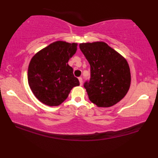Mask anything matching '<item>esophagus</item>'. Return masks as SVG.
<instances>
[{"instance_id":"esophagus-1","label":"esophagus","mask_w":158,"mask_h":158,"mask_svg":"<svg viewBox=\"0 0 158 158\" xmlns=\"http://www.w3.org/2000/svg\"><path fill=\"white\" fill-rule=\"evenodd\" d=\"M79 83H80V85H82V82H83L82 78L79 77Z\"/></svg>"}]
</instances>
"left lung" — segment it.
Returning <instances> with one entry per match:
<instances>
[{"label": "left lung", "instance_id": "obj_1", "mask_svg": "<svg viewBox=\"0 0 158 158\" xmlns=\"http://www.w3.org/2000/svg\"><path fill=\"white\" fill-rule=\"evenodd\" d=\"M79 48L90 65V78L84 83L88 98L98 107L119 102L131 85L128 62L106 43H82Z\"/></svg>", "mask_w": 158, "mask_h": 158}]
</instances>
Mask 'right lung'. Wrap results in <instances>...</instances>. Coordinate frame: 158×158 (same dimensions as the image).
<instances>
[{
    "label": "right lung",
    "mask_w": 158,
    "mask_h": 158,
    "mask_svg": "<svg viewBox=\"0 0 158 158\" xmlns=\"http://www.w3.org/2000/svg\"><path fill=\"white\" fill-rule=\"evenodd\" d=\"M77 43L55 41L38 52L28 68V83L38 99L49 106H57L79 85L73 68L68 64L76 53Z\"/></svg>",
    "instance_id": "obj_1"
}]
</instances>
